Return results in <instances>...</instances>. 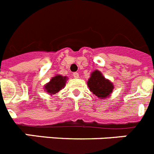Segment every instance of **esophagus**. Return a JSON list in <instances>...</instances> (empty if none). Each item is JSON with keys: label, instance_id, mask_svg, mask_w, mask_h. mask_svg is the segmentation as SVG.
<instances>
[{"label": "esophagus", "instance_id": "34e87169", "mask_svg": "<svg viewBox=\"0 0 154 154\" xmlns=\"http://www.w3.org/2000/svg\"><path fill=\"white\" fill-rule=\"evenodd\" d=\"M73 76H74V78L75 79H78L79 77V74L78 72H74L73 73Z\"/></svg>", "mask_w": 154, "mask_h": 154}]
</instances>
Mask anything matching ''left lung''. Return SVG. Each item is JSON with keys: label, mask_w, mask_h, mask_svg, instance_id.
Returning a JSON list of instances; mask_svg holds the SVG:
<instances>
[{"label": "left lung", "mask_w": 154, "mask_h": 154, "mask_svg": "<svg viewBox=\"0 0 154 154\" xmlns=\"http://www.w3.org/2000/svg\"><path fill=\"white\" fill-rule=\"evenodd\" d=\"M89 90L100 99H106L110 96L114 89L113 84L106 79L99 71L95 70L91 73L87 82Z\"/></svg>", "instance_id": "obj_1"}]
</instances>
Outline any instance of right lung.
<instances>
[{
	"label": "right lung",
	"instance_id": "1",
	"mask_svg": "<svg viewBox=\"0 0 154 154\" xmlns=\"http://www.w3.org/2000/svg\"><path fill=\"white\" fill-rule=\"evenodd\" d=\"M68 78L66 76H62L60 75H55V77L51 78L49 82H48L44 86L45 92H47L49 95H53L58 92L61 89L64 88L65 85V82L67 81Z\"/></svg>",
	"mask_w": 154,
	"mask_h": 154
}]
</instances>
